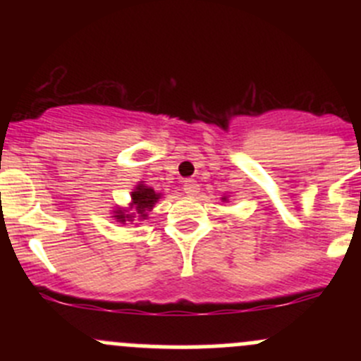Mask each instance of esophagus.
I'll list each match as a JSON object with an SVG mask.
<instances>
[{"label": "esophagus", "mask_w": 361, "mask_h": 361, "mask_svg": "<svg viewBox=\"0 0 361 361\" xmlns=\"http://www.w3.org/2000/svg\"><path fill=\"white\" fill-rule=\"evenodd\" d=\"M183 192L188 195V197H194L199 192V183L195 180H188L183 183Z\"/></svg>", "instance_id": "1"}]
</instances>
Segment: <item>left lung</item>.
I'll return each mask as SVG.
<instances>
[{
	"label": "left lung",
	"mask_w": 361,
	"mask_h": 361,
	"mask_svg": "<svg viewBox=\"0 0 361 361\" xmlns=\"http://www.w3.org/2000/svg\"><path fill=\"white\" fill-rule=\"evenodd\" d=\"M221 201H224V202H227V201H228V197H227V195H224V197H221Z\"/></svg>",
	"instance_id": "left-lung-1"
}]
</instances>
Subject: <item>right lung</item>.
Segmentation results:
<instances>
[{
    "instance_id": "right-lung-1",
    "label": "right lung",
    "mask_w": 361,
    "mask_h": 361,
    "mask_svg": "<svg viewBox=\"0 0 361 361\" xmlns=\"http://www.w3.org/2000/svg\"><path fill=\"white\" fill-rule=\"evenodd\" d=\"M160 199H162V194H159L154 188L148 187L145 181H140V183L134 187V190L130 192L129 206H116L115 209L111 211V218L123 225H126L127 221L137 225V221L148 220V213L154 209L155 204H157Z\"/></svg>"
}]
</instances>
